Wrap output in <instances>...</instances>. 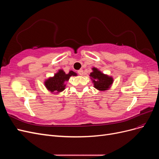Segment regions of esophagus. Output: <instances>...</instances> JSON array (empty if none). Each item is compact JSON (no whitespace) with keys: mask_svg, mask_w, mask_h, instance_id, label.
Wrapping results in <instances>:
<instances>
[{"mask_svg":"<svg viewBox=\"0 0 159 159\" xmlns=\"http://www.w3.org/2000/svg\"><path fill=\"white\" fill-rule=\"evenodd\" d=\"M78 74L80 75H84V71H83L82 70H79L78 71Z\"/></svg>","mask_w":159,"mask_h":159,"instance_id":"34e87169","label":"esophagus"}]
</instances>
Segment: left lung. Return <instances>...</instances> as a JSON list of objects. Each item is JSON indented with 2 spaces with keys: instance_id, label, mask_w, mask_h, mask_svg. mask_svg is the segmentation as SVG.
I'll return each mask as SVG.
<instances>
[{
  "instance_id": "1",
  "label": "left lung",
  "mask_w": 159,
  "mask_h": 159,
  "mask_svg": "<svg viewBox=\"0 0 159 159\" xmlns=\"http://www.w3.org/2000/svg\"><path fill=\"white\" fill-rule=\"evenodd\" d=\"M93 72L90 74V77L93 78L94 87L100 91L108 89L109 86L113 83V79L111 77L104 75L97 68H93Z\"/></svg>"
}]
</instances>
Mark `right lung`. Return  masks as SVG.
Segmentation results:
<instances>
[{"label":"right lung","instance_id":"1","mask_svg":"<svg viewBox=\"0 0 159 159\" xmlns=\"http://www.w3.org/2000/svg\"><path fill=\"white\" fill-rule=\"evenodd\" d=\"M77 74L73 71H70L69 74H66L63 70H59L54 77L49 78L45 81L46 87L52 92H60L65 89V81H68L71 75Z\"/></svg>","mask_w":159,"mask_h":159}]
</instances>
